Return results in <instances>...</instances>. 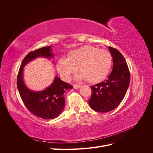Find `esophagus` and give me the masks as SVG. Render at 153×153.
<instances>
[{
  "instance_id": "34e87169",
  "label": "esophagus",
  "mask_w": 153,
  "mask_h": 153,
  "mask_svg": "<svg viewBox=\"0 0 153 153\" xmlns=\"http://www.w3.org/2000/svg\"><path fill=\"white\" fill-rule=\"evenodd\" d=\"M80 87H81V85H76V84L73 85L74 89H79V88H80Z\"/></svg>"
}]
</instances>
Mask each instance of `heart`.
<instances>
[{
  "label": "heart",
  "instance_id": "1",
  "mask_svg": "<svg viewBox=\"0 0 153 153\" xmlns=\"http://www.w3.org/2000/svg\"><path fill=\"white\" fill-rule=\"evenodd\" d=\"M112 66V57L108 51L87 45L71 50L68 58L62 57L57 63V70L65 80L71 79L78 67L80 72L76 80H87L89 83H97L108 75Z\"/></svg>",
  "mask_w": 153,
  "mask_h": 153
}]
</instances>
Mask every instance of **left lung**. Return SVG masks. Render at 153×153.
<instances>
[{
    "instance_id": "8db88e82",
    "label": "left lung",
    "mask_w": 153,
    "mask_h": 153,
    "mask_svg": "<svg viewBox=\"0 0 153 153\" xmlns=\"http://www.w3.org/2000/svg\"><path fill=\"white\" fill-rule=\"evenodd\" d=\"M113 59L112 71L106 80L91 87L92 95L89 104L99 112H108L121 103L128 89L130 73L123 55L119 51L108 47Z\"/></svg>"
}]
</instances>
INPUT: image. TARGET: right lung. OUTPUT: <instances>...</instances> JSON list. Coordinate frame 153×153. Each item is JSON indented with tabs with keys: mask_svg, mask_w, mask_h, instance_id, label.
<instances>
[{
	"mask_svg": "<svg viewBox=\"0 0 153 153\" xmlns=\"http://www.w3.org/2000/svg\"><path fill=\"white\" fill-rule=\"evenodd\" d=\"M53 57L52 46L29 53L23 60L17 78L18 90L24 105L32 114L44 119H55L61 114L65 106L64 93L73 89V87L56 75L52 84L44 90H30L24 80V69L27 64L36 58L50 59Z\"/></svg>",
	"mask_w": 153,
	"mask_h": 153,
	"instance_id": "1",
	"label": "right lung"
}]
</instances>
